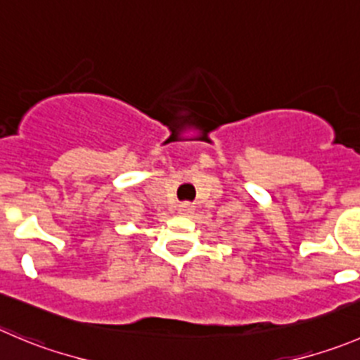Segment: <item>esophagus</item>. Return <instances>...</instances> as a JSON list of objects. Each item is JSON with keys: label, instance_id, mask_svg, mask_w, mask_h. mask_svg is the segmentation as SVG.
Segmentation results:
<instances>
[{"label": "esophagus", "instance_id": "1", "mask_svg": "<svg viewBox=\"0 0 360 360\" xmlns=\"http://www.w3.org/2000/svg\"><path fill=\"white\" fill-rule=\"evenodd\" d=\"M178 214L189 217V215L194 214V205L193 203H182L180 207H178Z\"/></svg>", "mask_w": 360, "mask_h": 360}]
</instances>
